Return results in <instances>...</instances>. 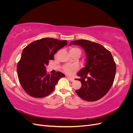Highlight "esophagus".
Returning <instances> with one entry per match:
<instances>
[{
	"instance_id": "obj_1",
	"label": "esophagus",
	"mask_w": 133,
	"mask_h": 133,
	"mask_svg": "<svg viewBox=\"0 0 133 133\" xmlns=\"http://www.w3.org/2000/svg\"><path fill=\"white\" fill-rule=\"evenodd\" d=\"M67 78L69 79V80H70L71 82H73L74 80V79L73 78H71V77H70V76H67Z\"/></svg>"
}]
</instances>
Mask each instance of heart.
Here are the masks:
<instances>
[{"mask_svg":"<svg viewBox=\"0 0 133 133\" xmlns=\"http://www.w3.org/2000/svg\"><path fill=\"white\" fill-rule=\"evenodd\" d=\"M70 52H73V53H79L81 54V50L79 48L76 47H72L70 48ZM78 65L76 64H68L63 67V70L68 74H73L75 72L78 70Z\"/></svg>","mask_w":133,"mask_h":133,"instance_id":"b5f03b06","label":"heart"}]
</instances>
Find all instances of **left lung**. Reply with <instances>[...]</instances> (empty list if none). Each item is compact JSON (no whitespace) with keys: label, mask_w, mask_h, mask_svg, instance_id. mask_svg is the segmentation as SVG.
Returning <instances> with one entry per match:
<instances>
[{"label":"left lung","mask_w":133,"mask_h":133,"mask_svg":"<svg viewBox=\"0 0 133 133\" xmlns=\"http://www.w3.org/2000/svg\"><path fill=\"white\" fill-rule=\"evenodd\" d=\"M72 44L82 46L87 54L85 66L78 73L81 78L76 79L82 83V87L76 93L86 101H96L107 93L113 84L116 73L113 57L105 48L95 42L80 39L71 42L70 45Z\"/></svg>","instance_id":"1"}]
</instances>
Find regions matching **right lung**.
<instances>
[{
  "label": "right lung",
  "instance_id": "1",
  "mask_svg": "<svg viewBox=\"0 0 133 133\" xmlns=\"http://www.w3.org/2000/svg\"><path fill=\"white\" fill-rule=\"evenodd\" d=\"M67 42L45 38L31 43L23 49L17 65V74L23 89L28 94L34 98L45 97L54 90L58 80L65 76L59 71L48 74L46 66Z\"/></svg>",
  "mask_w": 133,
  "mask_h": 133
}]
</instances>
